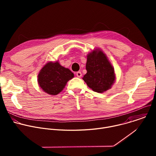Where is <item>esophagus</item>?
<instances>
[{
    "label": "esophagus",
    "instance_id": "1",
    "mask_svg": "<svg viewBox=\"0 0 156 156\" xmlns=\"http://www.w3.org/2000/svg\"><path fill=\"white\" fill-rule=\"evenodd\" d=\"M76 76H77V77H78V78L81 77V76H82L81 72H76Z\"/></svg>",
    "mask_w": 156,
    "mask_h": 156
}]
</instances>
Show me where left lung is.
Wrapping results in <instances>:
<instances>
[{
  "instance_id": "1",
  "label": "left lung",
  "mask_w": 156,
  "mask_h": 156,
  "mask_svg": "<svg viewBox=\"0 0 156 156\" xmlns=\"http://www.w3.org/2000/svg\"><path fill=\"white\" fill-rule=\"evenodd\" d=\"M87 70L83 80L95 92L104 93L111 88L115 81L114 69L105 54L99 49L87 55Z\"/></svg>"
}]
</instances>
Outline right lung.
<instances>
[{
	"label": "right lung",
	"instance_id": "obj_1",
	"mask_svg": "<svg viewBox=\"0 0 156 156\" xmlns=\"http://www.w3.org/2000/svg\"><path fill=\"white\" fill-rule=\"evenodd\" d=\"M37 82L42 90L50 95L60 93L70 80L74 77V74L69 69L60 65L58 61L49 62L37 76Z\"/></svg>",
	"mask_w": 156,
	"mask_h": 156
}]
</instances>
